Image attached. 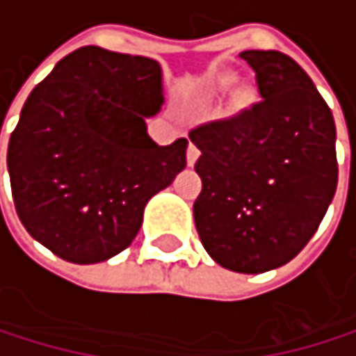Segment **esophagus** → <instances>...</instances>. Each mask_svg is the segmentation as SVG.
Returning a JSON list of instances; mask_svg holds the SVG:
<instances>
[{
	"instance_id": "esophagus-1",
	"label": "esophagus",
	"mask_w": 356,
	"mask_h": 356,
	"mask_svg": "<svg viewBox=\"0 0 356 356\" xmlns=\"http://www.w3.org/2000/svg\"><path fill=\"white\" fill-rule=\"evenodd\" d=\"M198 156H200L198 147L190 143V145H188V154H186V158H188V166H194V164H196V160H198Z\"/></svg>"
}]
</instances>
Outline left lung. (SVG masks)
<instances>
[{
	"label": "left lung",
	"instance_id": "obj_1",
	"mask_svg": "<svg viewBox=\"0 0 356 356\" xmlns=\"http://www.w3.org/2000/svg\"><path fill=\"white\" fill-rule=\"evenodd\" d=\"M239 57L263 100L190 132L202 181L194 222L218 265L265 273L307 245L333 200L335 121L295 59L280 51Z\"/></svg>",
	"mask_w": 356,
	"mask_h": 356
}]
</instances>
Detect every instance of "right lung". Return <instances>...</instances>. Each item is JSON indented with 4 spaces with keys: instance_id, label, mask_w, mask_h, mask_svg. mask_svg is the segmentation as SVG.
<instances>
[{
    "instance_id": "obj_1",
    "label": "right lung",
    "mask_w": 356,
    "mask_h": 356,
    "mask_svg": "<svg viewBox=\"0 0 356 356\" xmlns=\"http://www.w3.org/2000/svg\"><path fill=\"white\" fill-rule=\"evenodd\" d=\"M164 104L156 59L83 47L33 87L8 143L17 213L67 263L124 252L154 194L186 168L188 140L158 145L147 117Z\"/></svg>"
}]
</instances>
